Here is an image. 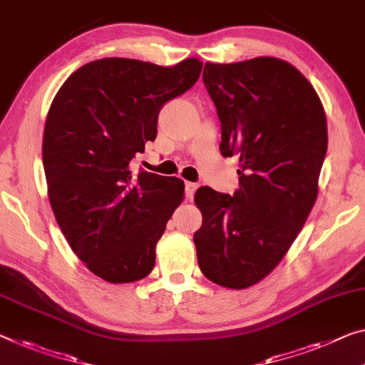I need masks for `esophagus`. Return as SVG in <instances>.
<instances>
[{
    "mask_svg": "<svg viewBox=\"0 0 365 365\" xmlns=\"http://www.w3.org/2000/svg\"><path fill=\"white\" fill-rule=\"evenodd\" d=\"M197 187L199 186L195 182H186V197H187V200H192L194 192L197 190Z\"/></svg>",
    "mask_w": 365,
    "mask_h": 365,
    "instance_id": "obj_1",
    "label": "esophagus"
}]
</instances>
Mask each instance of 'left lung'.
I'll use <instances>...</instances> for the list:
<instances>
[{
    "mask_svg": "<svg viewBox=\"0 0 365 365\" xmlns=\"http://www.w3.org/2000/svg\"><path fill=\"white\" fill-rule=\"evenodd\" d=\"M202 78L222 124V155L240 158V189L195 192L197 262L212 282L248 289L282 261L315 204L327 115L310 81L280 58L207 61Z\"/></svg>",
    "mask_w": 365,
    "mask_h": 365,
    "instance_id": "left-lung-1",
    "label": "left lung"
}]
</instances>
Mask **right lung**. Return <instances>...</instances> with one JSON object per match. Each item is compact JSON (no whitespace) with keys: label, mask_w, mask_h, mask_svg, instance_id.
I'll list each match as a JSON object with an SVG mask.
<instances>
[{"label":"right lung","mask_w":365,"mask_h":365,"mask_svg":"<svg viewBox=\"0 0 365 365\" xmlns=\"http://www.w3.org/2000/svg\"><path fill=\"white\" fill-rule=\"evenodd\" d=\"M202 61L160 66L103 58L71 73L50 104L42 160L48 200L73 253L110 284L155 267V248L184 199V181L132 171L156 138L160 109L197 81Z\"/></svg>","instance_id":"1"}]
</instances>
